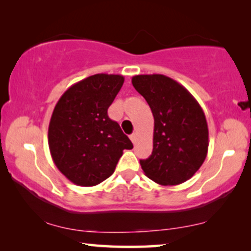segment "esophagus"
<instances>
[{
    "instance_id": "34e87169",
    "label": "esophagus",
    "mask_w": 251,
    "mask_h": 251,
    "mask_svg": "<svg viewBox=\"0 0 251 251\" xmlns=\"http://www.w3.org/2000/svg\"><path fill=\"white\" fill-rule=\"evenodd\" d=\"M130 139H131V142L133 144H136V140H137V133H132V135H130Z\"/></svg>"
}]
</instances>
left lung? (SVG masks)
I'll list each match as a JSON object with an SVG mask.
<instances>
[{
    "instance_id": "8db88e82",
    "label": "left lung",
    "mask_w": 251,
    "mask_h": 251,
    "mask_svg": "<svg viewBox=\"0 0 251 251\" xmlns=\"http://www.w3.org/2000/svg\"><path fill=\"white\" fill-rule=\"evenodd\" d=\"M131 82L154 116L152 155L140 160L144 174L163 186L184 183L207 157L209 131L203 109L186 88L166 75H135Z\"/></svg>"
}]
</instances>
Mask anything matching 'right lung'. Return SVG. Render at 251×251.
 <instances>
[{
	"instance_id": "add662e5",
	"label": "right lung",
	"mask_w": 251,
	"mask_h": 251,
	"mask_svg": "<svg viewBox=\"0 0 251 251\" xmlns=\"http://www.w3.org/2000/svg\"><path fill=\"white\" fill-rule=\"evenodd\" d=\"M125 77L95 74L71 85L54 106L48 143L54 164L78 186H95L114 173L123 150L133 145L107 109Z\"/></svg>"
}]
</instances>
